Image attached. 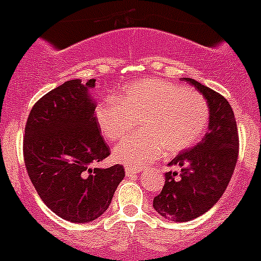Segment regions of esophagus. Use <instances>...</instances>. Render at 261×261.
Returning <instances> with one entry per match:
<instances>
[{
    "label": "esophagus",
    "mask_w": 261,
    "mask_h": 261,
    "mask_svg": "<svg viewBox=\"0 0 261 261\" xmlns=\"http://www.w3.org/2000/svg\"><path fill=\"white\" fill-rule=\"evenodd\" d=\"M124 171H126L127 177H134V175H137L138 173L141 171V169H139V167L126 166V167H124Z\"/></svg>",
    "instance_id": "1"
}]
</instances>
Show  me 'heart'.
<instances>
[{
    "label": "heart",
    "instance_id": "1",
    "mask_svg": "<svg viewBox=\"0 0 261 261\" xmlns=\"http://www.w3.org/2000/svg\"><path fill=\"white\" fill-rule=\"evenodd\" d=\"M96 119L109 141H119L112 156L127 166L151 164L161 154L177 155L192 147L209 120L205 97L161 79H143L128 84L116 99L103 101L96 109Z\"/></svg>",
    "mask_w": 261,
    "mask_h": 261
}]
</instances>
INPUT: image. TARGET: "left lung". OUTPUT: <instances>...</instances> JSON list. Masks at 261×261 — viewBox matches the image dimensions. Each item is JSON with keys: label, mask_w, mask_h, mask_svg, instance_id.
<instances>
[{"label": "left lung", "mask_w": 261, "mask_h": 261, "mask_svg": "<svg viewBox=\"0 0 261 261\" xmlns=\"http://www.w3.org/2000/svg\"><path fill=\"white\" fill-rule=\"evenodd\" d=\"M182 79L206 99L209 128L200 143L169 164L181 170L165 174L164 188L152 201L158 215L177 222L197 219L220 200L233 174L239 154L237 124L228 100L197 80Z\"/></svg>", "instance_id": "left-lung-1"}]
</instances>
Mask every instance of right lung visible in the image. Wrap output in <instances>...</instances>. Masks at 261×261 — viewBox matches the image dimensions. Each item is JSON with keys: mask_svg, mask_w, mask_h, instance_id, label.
I'll return each instance as SVG.
<instances>
[{"mask_svg": "<svg viewBox=\"0 0 261 261\" xmlns=\"http://www.w3.org/2000/svg\"><path fill=\"white\" fill-rule=\"evenodd\" d=\"M95 79H73L40 99L28 116L24 161L44 204L71 222H90L111 204L124 169L94 167L110 155L90 94Z\"/></svg>", "mask_w": 261, "mask_h": 261, "instance_id": "add662e5", "label": "right lung"}]
</instances>
